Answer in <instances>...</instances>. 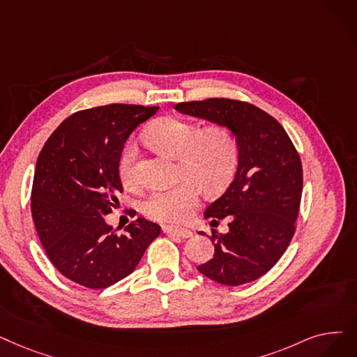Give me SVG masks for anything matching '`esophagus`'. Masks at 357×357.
<instances>
[{
  "label": "esophagus",
  "mask_w": 357,
  "mask_h": 357,
  "mask_svg": "<svg viewBox=\"0 0 357 357\" xmlns=\"http://www.w3.org/2000/svg\"><path fill=\"white\" fill-rule=\"evenodd\" d=\"M163 231L166 235L170 236H178V238H191L192 236V231L188 229H182V227H174V226H163Z\"/></svg>",
  "instance_id": "1"
}]
</instances>
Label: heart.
Masks as SVG:
<instances>
[{
  "mask_svg": "<svg viewBox=\"0 0 357 357\" xmlns=\"http://www.w3.org/2000/svg\"><path fill=\"white\" fill-rule=\"evenodd\" d=\"M146 142L169 156L178 159V185L153 191L143 203V213L151 220L176 223L188 219L198 204L201 188L219 194L234 179L241 156L235 131L215 123L201 130L195 122L163 116L147 128ZM123 185L135 187L137 147L130 143L119 160Z\"/></svg>",
  "mask_w": 357,
  "mask_h": 357,
  "instance_id": "obj_1",
  "label": "heart"
}]
</instances>
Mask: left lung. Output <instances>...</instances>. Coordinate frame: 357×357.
<instances>
[{
    "label": "left lung",
    "mask_w": 357,
    "mask_h": 357,
    "mask_svg": "<svg viewBox=\"0 0 357 357\" xmlns=\"http://www.w3.org/2000/svg\"><path fill=\"white\" fill-rule=\"evenodd\" d=\"M175 109L238 135L235 179L204 213L211 223L226 219L229 231L211 229L214 257L197 270L225 286L251 283L275 266L296 230L303 187L299 153L280 122L252 103L211 98L181 102Z\"/></svg>",
    "instance_id": "1"
}]
</instances>
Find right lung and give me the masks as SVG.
Segmentation results:
<instances>
[{"instance_id":"right-lung-1","label":"right lung","mask_w":357,"mask_h":357,"mask_svg":"<svg viewBox=\"0 0 357 357\" xmlns=\"http://www.w3.org/2000/svg\"><path fill=\"white\" fill-rule=\"evenodd\" d=\"M158 109L112 103L79 111L59 123L39 153L30 197L35 227L54 267L77 284H115L160 235V226L144 217L122 235L103 220L122 192L123 144Z\"/></svg>"}]
</instances>
